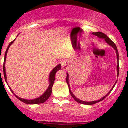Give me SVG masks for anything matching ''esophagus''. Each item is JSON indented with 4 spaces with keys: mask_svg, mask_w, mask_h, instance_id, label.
Here are the masks:
<instances>
[{
    "mask_svg": "<svg viewBox=\"0 0 128 128\" xmlns=\"http://www.w3.org/2000/svg\"><path fill=\"white\" fill-rule=\"evenodd\" d=\"M68 64L67 62H66V61H63V62L62 63V67H63V68H65V69L68 67Z\"/></svg>",
    "mask_w": 128,
    "mask_h": 128,
    "instance_id": "34e87169",
    "label": "esophagus"
}]
</instances>
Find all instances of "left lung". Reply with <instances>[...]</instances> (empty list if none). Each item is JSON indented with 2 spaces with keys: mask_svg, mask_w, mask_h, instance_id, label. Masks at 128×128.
Here are the masks:
<instances>
[{
  "mask_svg": "<svg viewBox=\"0 0 128 128\" xmlns=\"http://www.w3.org/2000/svg\"><path fill=\"white\" fill-rule=\"evenodd\" d=\"M94 35H95V36H98L99 38H104V39H105V40H106V42L107 43H108V44H109L110 46H111L112 47H114V49H115V50H116V53H117V63H118V65H117V74H118H118H119V55H118V50H117V46H116V45L115 44V43L113 41H112L109 38H108L107 36H106V34H105L104 33H103V32H93ZM66 82H67V84L68 86V88H69V91H70V95L72 96V97L73 98H74V100H76V101H77L78 102H79V103L80 104H87V105H92V104H96L98 103V102H100V101H102V100H104V99H105V98L107 97V96H108V95L110 94V92H112V90H113V88H114V86H115V84L117 83V81H116V82H115V85L114 86V87L112 88V89L110 91L109 93L108 94L106 95V96H105L103 98H102L101 99H100V100H96V101H93V102H84V101H82V100H80V99H78V98H76L75 97V96H74V94L72 93V92H71L70 90V84H69V82H68V74H66Z\"/></svg>",
  "mask_w": 128,
  "mask_h": 128,
  "instance_id": "8db88e82",
  "label": "left lung"
}]
</instances>
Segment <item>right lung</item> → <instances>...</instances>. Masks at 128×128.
<instances>
[{
    "mask_svg": "<svg viewBox=\"0 0 128 128\" xmlns=\"http://www.w3.org/2000/svg\"><path fill=\"white\" fill-rule=\"evenodd\" d=\"M14 41V40L13 41L11 42V43L10 44V45L8 46V48H7V50L6 51L5 53V57H4V65H3V72H4V78H5V80L6 81L7 80V78H6V69H5V62H6V56H7V53H8V49L10 48V47L11 46V45L13 43V42ZM61 65H58V66H56V67L54 68V70L50 72V78H49V81H50V84H49V86H48V89L47 90V91L41 96V97H40L39 98H37V99H33V100H27V99H22V98H20L18 97H17L16 96H14L16 97V98L19 99L20 100H21L22 102H24V103L26 104H41L43 103V102H45L47 99L49 98V97L52 94V86L54 84V81H55V75H56V73L57 72V71L60 70L61 69ZM10 89L11 90V91L13 92V91L11 90V89L10 88V87L9 86Z\"/></svg>",
    "mask_w": 128,
    "mask_h": 128,
    "instance_id": "right-lung-1",
    "label": "right lung"
}]
</instances>
